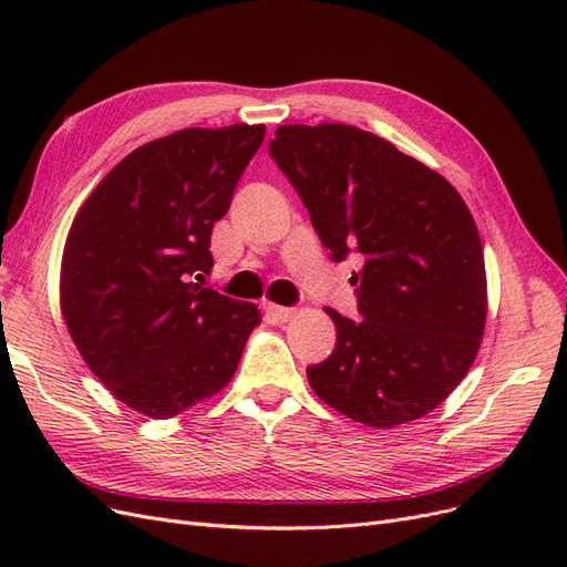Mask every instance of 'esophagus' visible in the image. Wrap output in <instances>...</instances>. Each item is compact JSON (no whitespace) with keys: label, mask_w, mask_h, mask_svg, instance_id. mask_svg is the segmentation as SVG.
<instances>
[{"label":"esophagus","mask_w":567,"mask_h":567,"mask_svg":"<svg viewBox=\"0 0 567 567\" xmlns=\"http://www.w3.org/2000/svg\"><path fill=\"white\" fill-rule=\"evenodd\" d=\"M267 317L271 321L277 323H284V321H290L296 317V310L293 307H281V305H267Z\"/></svg>","instance_id":"obj_1"}]
</instances>
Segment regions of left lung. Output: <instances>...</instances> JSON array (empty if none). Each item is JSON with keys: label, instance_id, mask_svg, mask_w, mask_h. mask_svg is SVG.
I'll return each instance as SVG.
<instances>
[{"label": "left lung", "instance_id": "8db88e82", "mask_svg": "<svg viewBox=\"0 0 567 567\" xmlns=\"http://www.w3.org/2000/svg\"><path fill=\"white\" fill-rule=\"evenodd\" d=\"M269 153L333 260H364L350 279L362 319L326 307L338 340L307 367L312 390L375 427L425 416L485 333V257L466 203L435 169L352 125H281Z\"/></svg>", "mask_w": 567, "mask_h": 567}]
</instances>
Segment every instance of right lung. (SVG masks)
Returning a JSON list of instances; mask_svg holds the SVG:
<instances>
[{"label": "right lung", "instance_id": "1", "mask_svg": "<svg viewBox=\"0 0 567 567\" xmlns=\"http://www.w3.org/2000/svg\"><path fill=\"white\" fill-rule=\"evenodd\" d=\"M265 132L186 127L140 146L99 182L68 231V331L113 398L148 419H173L225 388L260 323L252 302L198 281L213 269L215 221Z\"/></svg>", "mask_w": 567, "mask_h": 567}]
</instances>
